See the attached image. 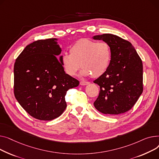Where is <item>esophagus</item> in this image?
<instances>
[{
    "label": "esophagus",
    "instance_id": "34e87169",
    "mask_svg": "<svg viewBox=\"0 0 159 159\" xmlns=\"http://www.w3.org/2000/svg\"><path fill=\"white\" fill-rule=\"evenodd\" d=\"M80 84L81 85H89V84H90V82H88V81H81Z\"/></svg>",
    "mask_w": 159,
    "mask_h": 159
}]
</instances>
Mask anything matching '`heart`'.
I'll use <instances>...</instances> for the list:
<instances>
[{"label": "heart", "mask_w": 159, "mask_h": 159, "mask_svg": "<svg viewBox=\"0 0 159 159\" xmlns=\"http://www.w3.org/2000/svg\"><path fill=\"white\" fill-rule=\"evenodd\" d=\"M69 52L70 54L65 53L60 59L63 70L68 76H75L81 67V76L92 75L98 78L105 73L109 67L111 49L105 42L81 39L70 47Z\"/></svg>", "instance_id": "heart-1"}]
</instances>
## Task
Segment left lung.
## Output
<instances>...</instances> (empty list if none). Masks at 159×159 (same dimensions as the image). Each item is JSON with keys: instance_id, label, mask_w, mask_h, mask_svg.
I'll return each mask as SVG.
<instances>
[{"instance_id": "1", "label": "left lung", "mask_w": 159, "mask_h": 159, "mask_svg": "<svg viewBox=\"0 0 159 159\" xmlns=\"http://www.w3.org/2000/svg\"><path fill=\"white\" fill-rule=\"evenodd\" d=\"M92 38L107 43L111 49L107 70L94 81L100 87L94 105L108 116L123 114L134 107L143 93L142 60L132 43L117 35L103 34Z\"/></svg>"}]
</instances>
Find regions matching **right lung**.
I'll use <instances>...</instances> for the list:
<instances>
[{
  "label": "right lung",
  "instance_id": "obj_1",
  "mask_svg": "<svg viewBox=\"0 0 159 159\" xmlns=\"http://www.w3.org/2000/svg\"><path fill=\"white\" fill-rule=\"evenodd\" d=\"M61 52L57 39L40 40L27 45L15 61V98L35 119L51 120L61 115L67 91L79 85L64 72Z\"/></svg>",
  "mask_w": 159,
  "mask_h": 159
}]
</instances>
